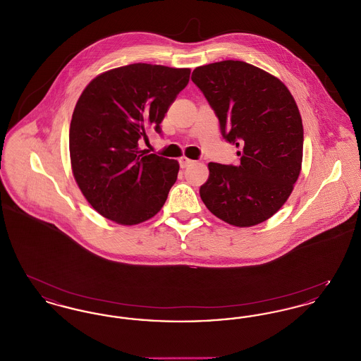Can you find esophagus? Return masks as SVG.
Returning <instances> with one entry per match:
<instances>
[{
    "instance_id": "obj_1",
    "label": "esophagus",
    "mask_w": 361,
    "mask_h": 361,
    "mask_svg": "<svg viewBox=\"0 0 361 361\" xmlns=\"http://www.w3.org/2000/svg\"><path fill=\"white\" fill-rule=\"evenodd\" d=\"M192 162H193V161L189 159L187 157H181V158H180V166H181V168H187Z\"/></svg>"
}]
</instances>
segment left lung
<instances>
[{
	"label": "left lung",
	"instance_id": "1",
	"mask_svg": "<svg viewBox=\"0 0 361 361\" xmlns=\"http://www.w3.org/2000/svg\"><path fill=\"white\" fill-rule=\"evenodd\" d=\"M192 81L215 111L240 164H208L200 187L207 208L226 224L265 222L291 195L303 159V124L291 92L277 77L242 61L199 66Z\"/></svg>",
	"mask_w": 361,
	"mask_h": 361
}]
</instances>
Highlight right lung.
<instances>
[{"mask_svg":"<svg viewBox=\"0 0 361 361\" xmlns=\"http://www.w3.org/2000/svg\"><path fill=\"white\" fill-rule=\"evenodd\" d=\"M189 69L133 63L93 78L70 123L71 171L87 203L115 224L153 218L177 180L176 159L140 150L187 86Z\"/></svg>","mask_w":361,"mask_h":361,"instance_id":"1","label":"right lung"}]
</instances>
